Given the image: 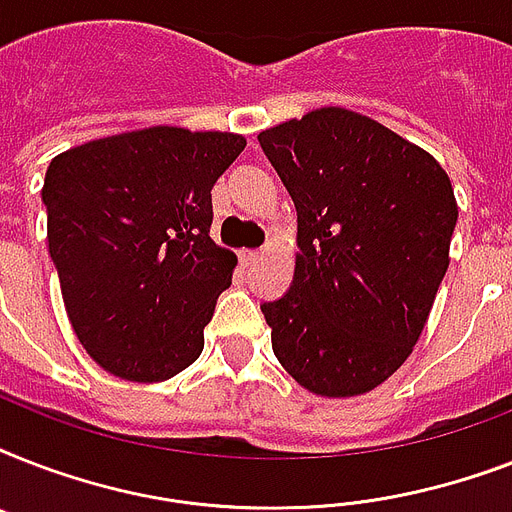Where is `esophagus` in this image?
<instances>
[{"label":"esophagus","mask_w":512,"mask_h":512,"mask_svg":"<svg viewBox=\"0 0 512 512\" xmlns=\"http://www.w3.org/2000/svg\"><path fill=\"white\" fill-rule=\"evenodd\" d=\"M239 257H241V263H244V265H252L257 257H260V249H241Z\"/></svg>","instance_id":"esophagus-1"}]
</instances>
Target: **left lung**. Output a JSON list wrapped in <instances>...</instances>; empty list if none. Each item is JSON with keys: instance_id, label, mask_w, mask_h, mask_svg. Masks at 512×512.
Here are the masks:
<instances>
[{"instance_id": "1", "label": "left lung", "mask_w": 512, "mask_h": 512, "mask_svg": "<svg viewBox=\"0 0 512 512\" xmlns=\"http://www.w3.org/2000/svg\"><path fill=\"white\" fill-rule=\"evenodd\" d=\"M297 209L295 279L263 303L273 353L316 396H358L412 353L457 225L441 164L369 116L316 108L257 135Z\"/></svg>"}]
</instances>
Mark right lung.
<instances>
[{
    "label": "right lung",
    "instance_id": "1",
    "mask_svg": "<svg viewBox=\"0 0 512 512\" xmlns=\"http://www.w3.org/2000/svg\"><path fill=\"white\" fill-rule=\"evenodd\" d=\"M247 140L148 127L47 167V241L71 327L106 372L170 380L204 348L236 255L209 239L212 185Z\"/></svg>",
    "mask_w": 512,
    "mask_h": 512
}]
</instances>
